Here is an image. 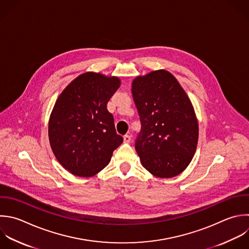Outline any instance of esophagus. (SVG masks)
<instances>
[{
	"instance_id": "34e87169",
	"label": "esophagus",
	"mask_w": 249,
	"mask_h": 249,
	"mask_svg": "<svg viewBox=\"0 0 249 249\" xmlns=\"http://www.w3.org/2000/svg\"><path fill=\"white\" fill-rule=\"evenodd\" d=\"M124 141L125 143H129V142L131 141V136L128 135V134L124 135Z\"/></svg>"
}]
</instances>
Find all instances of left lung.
<instances>
[{"instance_id":"obj_1","label":"left lung","mask_w":249,"mask_h":249,"mask_svg":"<svg viewBox=\"0 0 249 249\" xmlns=\"http://www.w3.org/2000/svg\"><path fill=\"white\" fill-rule=\"evenodd\" d=\"M131 92L141 122L135 150L142 165L160 178L180 174L191 162L198 138L189 97L165 70L135 78Z\"/></svg>"}]
</instances>
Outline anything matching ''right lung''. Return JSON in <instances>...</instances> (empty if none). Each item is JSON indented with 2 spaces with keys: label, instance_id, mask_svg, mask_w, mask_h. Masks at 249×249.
<instances>
[{
  "label": "right lung",
  "instance_id": "right-lung-1",
  "mask_svg": "<svg viewBox=\"0 0 249 249\" xmlns=\"http://www.w3.org/2000/svg\"><path fill=\"white\" fill-rule=\"evenodd\" d=\"M117 77L85 73L59 95L49 123L51 147L61 165L81 177L101 171L124 141L107 103L120 88Z\"/></svg>",
  "mask_w": 249,
  "mask_h": 249
}]
</instances>
